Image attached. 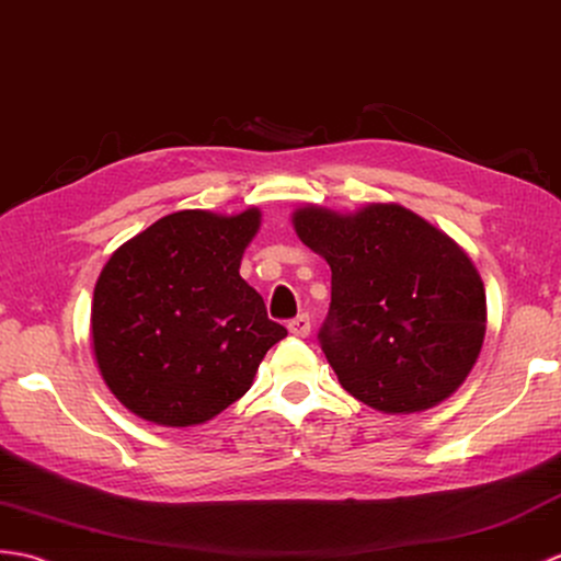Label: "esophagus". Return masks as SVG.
Wrapping results in <instances>:
<instances>
[{
    "label": "esophagus",
    "instance_id": "esophagus-1",
    "mask_svg": "<svg viewBox=\"0 0 561 561\" xmlns=\"http://www.w3.org/2000/svg\"><path fill=\"white\" fill-rule=\"evenodd\" d=\"M288 331H290L293 335H297V339H307L309 331H312V321H309L307 314L295 317V319L288 321Z\"/></svg>",
    "mask_w": 561,
    "mask_h": 561
}]
</instances>
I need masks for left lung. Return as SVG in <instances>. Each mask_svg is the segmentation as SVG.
I'll return each mask as SVG.
<instances>
[{
  "label": "left lung",
  "instance_id": "8db88e82",
  "mask_svg": "<svg viewBox=\"0 0 561 561\" xmlns=\"http://www.w3.org/2000/svg\"><path fill=\"white\" fill-rule=\"evenodd\" d=\"M297 238L329 261L331 307L319 329L343 389L391 415L449 398L480 355L488 305L468 254L398 204L355 214L302 206Z\"/></svg>",
  "mask_w": 561,
  "mask_h": 561
}]
</instances>
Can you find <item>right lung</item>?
Listing matches in <instances>:
<instances>
[{
    "label": "right lung",
    "instance_id": "obj_1",
    "mask_svg": "<svg viewBox=\"0 0 561 561\" xmlns=\"http://www.w3.org/2000/svg\"><path fill=\"white\" fill-rule=\"evenodd\" d=\"M259 208L178 210L124 242L93 290V353L110 391L165 427L216 417L288 335L240 276Z\"/></svg>",
    "mask_w": 561,
    "mask_h": 561
}]
</instances>
